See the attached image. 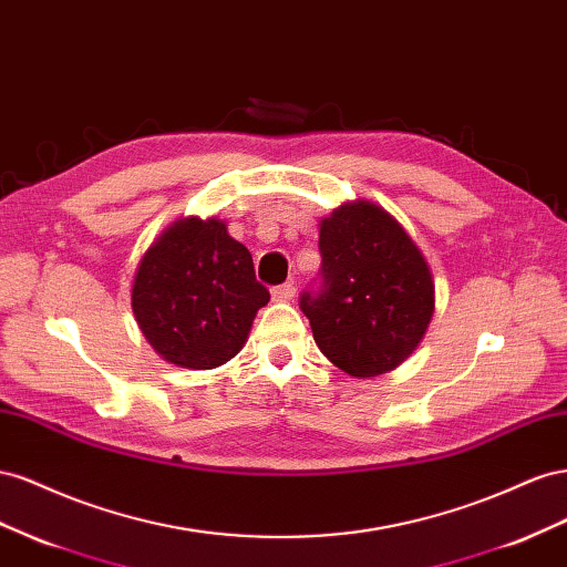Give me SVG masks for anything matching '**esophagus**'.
Masks as SVG:
<instances>
[{
    "instance_id": "obj_1",
    "label": "esophagus",
    "mask_w": 567,
    "mask_h": 567,
    "mask_svg": "<svg viewBox=\"0 0 567 567\" xmlns=\"http://www.w3.org/2000/svg\"><path fill=\"white\" fill-rule=\"evenodd\" d=\"M270 295L275 301H289L295 295H297V287L292 282H285V285H278L270 289Z\"/></svg>"
}]
</instances>
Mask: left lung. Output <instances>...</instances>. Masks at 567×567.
Here are the masks:
<instances>
[{
	"label": "left lung",
	"instance_id": "8db88e82",
	"mask_svg": "<svg viewBox=\"0 0 567 567\" xmlns=\"http://www.w3.org/2000/svg\"><path fill=\"white\" fill-rule=\"evenodd\" d=\"M320 272L299 306L318 349L353 378H375L413 353L434 313L423 254L380 206L347 204L320 223Z\"/></svg>",
	"mask_w": 567,
	"mask_h": 567
}]
</instances>
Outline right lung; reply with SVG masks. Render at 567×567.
<instances>
[{
  "instance_id": "1",
  "label": "right lung",
  "mask_w": 567,
  "mask_h": 567,
  "mask_svg": "<svg viewBox=\"0 0 567 567\" xmlns=\"http://www.w3.org/2000/svg\"><path fill=\"white\" fill-rule=\"evenodd\" d=\"M268 299L249 249L216 218L177 220L144 254L133 285L142 334L166 361L194 370L230 361Z\"/></svg>"
}]
</instances>
